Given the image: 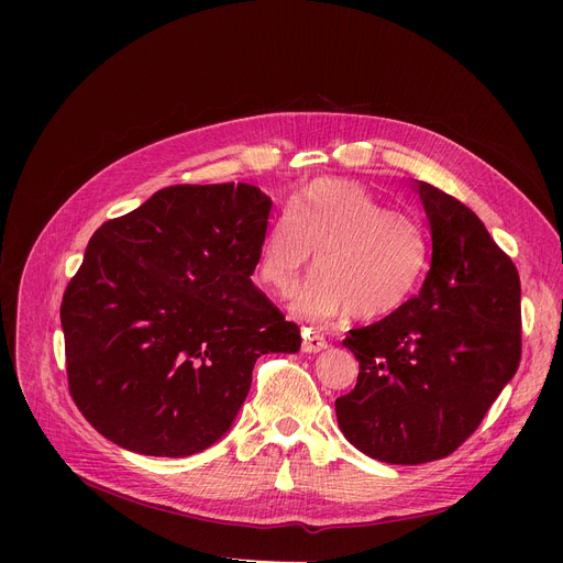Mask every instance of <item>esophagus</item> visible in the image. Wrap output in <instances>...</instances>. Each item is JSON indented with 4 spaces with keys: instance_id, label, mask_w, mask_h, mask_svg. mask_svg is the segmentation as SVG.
<instances>
[{
    "instance_id": "esophagus-1",
    "label": "esophagus",
    "mask_w": 563,
    "mask_h": 563,
    "mask_svg": "<svg viewBox=\"0 0 563 563\" xmlns=\"http://www.w3.org/2000/svg\"><path fill=\"white\" fill-rule=\"evenodd\" d=\"M327 346H329V342H327V338H323L321 333L310 331V329L303 331V344H301V349H303L306 353H319V351H323Z\"/></svg>"
}]
</instances>
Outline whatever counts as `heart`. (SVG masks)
Returning a JSON list of instances; mask_svg holds the SVG:
<instances>
[{"instance_id":"obj_1","label":"heart","mask_w":563,"mask_h":563,"mask_svg":"<svg viewBox=\"0 0 563 563\" xmlns=\"http://www.w3.org/2000/svg\"><path fill=\"white\" fill-rule=\"evenodd\" d=\"M312 255L317 272L294 294L291 312L319 323L349 312L374 321L395 314L416 294L429 236L416 217L390 210L365 187L317 180L266 230L257 276L278 297H289Z\"/></svg>"}]
</instances>
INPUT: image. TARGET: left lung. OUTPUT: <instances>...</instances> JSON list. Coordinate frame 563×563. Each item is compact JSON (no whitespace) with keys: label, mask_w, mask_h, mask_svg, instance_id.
I'll return each mask as SVG.
<instances>
[{"label":"left lung","mask_w":563,"mask_h":563,"mask_svg":"<svg viewBox=\"0 0 563 563\" xmlns=\"http://www.w3.org/2000/svg\"><path fill=\"white\" fill-rule=\"evenodd\" d=\"M431 264L416 297L342 342L358 383L335 399L344 438L363 454L418 465L452 454L479 427L520 363V278L461 200L416 180Z\"/></svg>","instance_id":"8db88e82"}]
</instances>
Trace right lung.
I'll return each mask as SVG.
<instances>
[{
    "label": "right lung",
    "mask_w": 563,
    "mask_h": 563,
    "mask_svg": "<svg viewBox=\"0 0 563 563\" xmlns=\"http://www.w3.org/2000/svg\"><path fill=\"white\" fill-rule=\"evenodd\" d=\"M269 214L253 185H177L91 236L62 303L68 386L118 448H212L262 353L301 349L297 323L251 283Z\"/></svg>",
    "instance_id": "right-lung-1"
}]
</instances>
